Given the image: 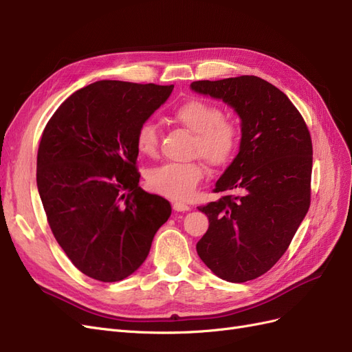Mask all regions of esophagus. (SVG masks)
Listing matches in <instances>:
<instances>
[{
  "label": "esophagus",
  "mask_w": 352,
  "mask_h": 352,
  "mask_svg": "<svg viewBox=\"0 0 352 352\" xmlns=\"http://www.w3.org/2000/svg\"><path fill=\"white\" fill-rule=\"evenodd\" d=\"M173 210L175 211H189L190 207L188 204H184V202H175Z\"/></svg>",
  "instance_id": "obj_1"
}]
</instances>
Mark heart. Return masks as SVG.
Returning a JSON list of instances; mask_svg holds the SVG:
<instances>
[{
    "label": "heart",
    "mask_w": 352,
    "mask_h": 352,
    "mask_svg": "<svg viewBox=\"0 0 352 352\" xmlns=\"http://www.w3.org/2000/svg\"><path fill=\"white\" fill-rule=\"evenodd\" d=\"M173 120L192 131L190 154L201 157L212 167L229 164L235 157L241 129L236 120L226 117L217 104L189 98L172 110ZM135 148L140 155L154 157L158 151V132L153 122H144L135 133ZM204 177V167L198 162L166 163L146 173V185L153 192L176 201L189 199Z\"/></svg>",
    "instance_id": "obj_1"
}]
</instances>
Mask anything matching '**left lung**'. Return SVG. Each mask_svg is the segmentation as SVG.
Instances as JSON below:
<instances>
[{
    "label": "left lung",
    "instance_id": "left-lung-1",
    "mask_svg": "<svg viewBox=\"0 0 352 352\" xmlns=\"http://www.w3.org/2000/svg\"><path fill=\"white\" fill-rule=\"evenodd\" d=\"M241 117L239 153L217 180L219 201L198 207L210 226L197 252L219 278L242 283L269 272L286 252L311 201L313 144L301 113L257 76L195 80Z\"/></svg>",
    "mask_w": 352,
    "mask_h": 352
}]
</instances>
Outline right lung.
Segmentation results:
<instances>
[{"label":"right lung","instance_id":"1","mask_svg":"<svg viewBox=\"0 0 352 352\" xmlns=\"http://www.w3.org/2000/svg\"><path fill=\"white\" fill-rule=\"evenodd\" d=\"M173 85L98 80L63 102L41 136L36 184L48 225L74 267L119 282L145 261L172 214L140 186L135 133Z\"/></svg>","mask_w":352,"mask_h":352}]
</instances>
